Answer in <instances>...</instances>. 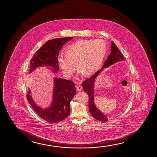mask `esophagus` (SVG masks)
Listing matches in <instances>:
<instances>
[{
  "instance_id": "1",
  "label": "esophagus",
  "mask_w": 157,
  "mask_h": 157,
  "mask_svg": "<svg viewBox=\"0 0 157 157\" xmlns=\"http://www.w3.org/2000/svg\"><path fill=\"white\" fill-rule=\"evenodd\" d=\"M76 88H77L78 91H80L82 90V87L81 85H80L79 84H78L76 85Z\"/></svg>"
}]
</instances>
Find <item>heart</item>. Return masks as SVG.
<instances>
[{
    "label": "heart",
    "instance_id": "1",
    "mask_svg": "<svg viewBox=\"0 0 157 157\" xmlns=\"http://www.w3.org/2000/svg\"><path fill=\"white\" fill-rule=\"evenodd\" d=\"M107 52V45L102 40L76 42L67 48L66 54L58 57V64L67 77L73 74L77 65L81 74L94 73L101 66Z\"/></svg>",
    "mask_w": 157,
    "mask_h": 157
}]
</instances>
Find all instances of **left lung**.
I'll use <instances>...</instances> for the list:
<instances>
[{
    "label": "left lung",
    "instance_id": "8db88e82",
    "mask_svg": "<svg viewBox=\"0 0 157 157\" xmlns=\"http://www.w3.org/2000/svg\"><path fill=\"white\" fill-rule=\"evenodd\" d=\"M111 52L108 57L107 60L104 63L103 67L98 71H97L94 75L89 78L88 79L85 80L82 83V87L84 91L87 93L89 97L88 107L89 110L92 116L98 120L102 122H107L108 121L107 117L105 116L100 110L97 107L94 103V82L95 79L101 73L105 68L110 67L116 62L124 60V58L122 54L118 49L116 44L111 42Z\"/></svg>",
    "mask_w": 157,
    "mask_h": 157
}]
</instances>
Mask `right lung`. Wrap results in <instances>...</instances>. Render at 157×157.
Wrapping results in <instances>:
<instances>
[{
  "label": "right lung",
  "instance_id": "1",
  "mask_svg": "<svg viewBox=\"0 0 157 157\" xmlns=\"http://www.w3.org/2000/svg\"><path fill=\"white\" fill-rule=\"evenodd\" d=\"M73 37L52 39L48 41L39 49L30 60L29 74L39 67H49L54 73L59 71L58 56L65 43ZM52 99L50 105L43 108L36 104L28 88L27 99L35 112L49 122L56 123L67 118L70 113V102L76 93L73 82L59 78H54Z\"/></svg>",
  "mask_w": 157,
  "mask_h": 157
}]
</instances>
